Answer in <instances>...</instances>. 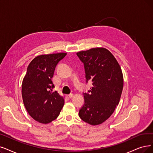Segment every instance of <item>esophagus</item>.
I'll list each match as a JSON object with an SVG mask.
<instances>
[{
    "mask_svg": "<svg viewBox=\"0 0 153 153\" xmlns=\"http://www.w3.org/2000/svg\"><path fill=\"white\" fill-rule=\"evenodd\" d=\"M66 97L69 98V99H71V98H72L73 97V94H69V95H67Z\"/></svg>",
    "mask_w": 153,
    "mask_h": 153,
    "instance_id": "esophagus-1",
    "label": "esophagus"
}]
</instances>
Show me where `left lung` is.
<instances>
[{
  "label": "left lung",
  "instance_id": "1",
  "mask_svg": "<svg viewBox=\"0 0 153 153\" xmlns=\"http://www.w3.org/2000/svg\"><path fill=\"white\" fill-rule=\"evenodd\" d=\"M84 64L86 82L91 80L89 93H83L85 103L79 117L97 126L107 120L119 104L124 86L123 74L113 54L106 48H95L76 53Z\"/></svg>",
  "mask_w": 153,
  "mask_h": 153
}]
</instances>
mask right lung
<instances>
[{
  "label": "right lung",
  "instance_id": "obj_1",
  "mask_svg": "<svg viewBox=\"0 0 153 153\" xmlns=\"http://www.w3.org/2000/svg\"><path fill=\"white\" fill-rule=\"evenodd\" d=\"M66 53L41 54L27 67L22 83V97L26 111L35 120L48 124L55 120L64 105V97L53 91L54 70Z\"/></svg>",
  "mask_w": 153,
  "mask_h": 153
}]
</instances>
